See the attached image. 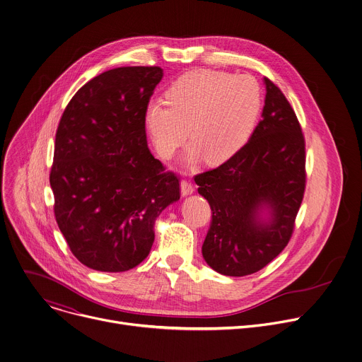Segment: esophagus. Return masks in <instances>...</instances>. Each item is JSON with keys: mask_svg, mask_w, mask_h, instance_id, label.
I'll list each match as a JSON object with an SVG mask.
<instances>
[{"mask_svg": "<svg viewBox=\"0 0 362 362\" xmlns=\"http://www.w3.org/2000/svg\"><path fill=\"white\" fill-rule=\"evenodd\" d=\"M180 192H182V196H187V194H192L193 192H194V186L189 182V180H186V179H183L182 182H180Z\"/></svg>", "mask_w": 362, "mask_h": 362, "instance_id": "esophagus-1", "label": "esophagus"}]
</instances>
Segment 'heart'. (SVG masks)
Here are the masks:
<instances>
[{"label":"heart","mask_w":362,"mask_h":362,"mask_svg":"<svg viewBox=\"0 0 362 362\" xmlns=\"http://www.w3.org/2000/svg\"><path fill=\"white\" fill-rule=\"evenodd\" d=\"M165 103H150L146 126L162 158H170L189 141L187 159L229 160L249 140L262 109L259 83L247 74L194 70L180 76L165 93Z\"/></svg>","instance_id":"1"}]
</instances>
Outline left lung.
Here are the masks:
<instances>
[{
  "instance_id": "8db88e82",
  "label": "left lung",
  "mask_w": 362,
  "mask_h": 362,
  "mask_svg": "<svg viewBox=\"0 0 362 362\" xmlns=\"http://www.w3.org/2000/svg\"><path fill=\"white\" fill-rule=\"evenodd\" d=\"M262 120L219 168L194 176L212 222L202 253L226 276L261 271L288 245L305 192V139L289 101L269 78Z\"/></svg>"
}]
</instances>
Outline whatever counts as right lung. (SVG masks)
I'll use <instances>...</instances> for the list:
<instances>
[{
    "mask_svg": "<svg viewBox=\"0 0 362 362\" xmlns=\"http://www.w3.org/2000/svg\"><path fill=\"white\" fill-rule=\"evenodd\" d=\"M160 67H119L86 83L67 105L49 185L54 215L77 259L100 272L143 262L154 222L180 199L179 179L147 147L146 109Z\"/></svg>",
    "mask_w": 362,
    "mask_h": 362,
    "instance_id": "obj_1",
    "label": "right lung"
}]
</instances>
